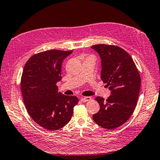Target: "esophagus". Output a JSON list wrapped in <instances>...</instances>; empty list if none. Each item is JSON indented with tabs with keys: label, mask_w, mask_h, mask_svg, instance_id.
<instances>
[{
	"label": "esophagus",
	"mask_w": 160,
	"mask_h": 160,
	"mask_svg": "<svg viewBox=\"0 0 160 160\" xmlns=\"http://www.w3.org/2000/svg\"><path fill=\"white\" fill-rule=\"evenodd\" d=\"M92 99L91 97H84V98H81V100L83 102H86V101H89Z\"/></svg>",
	"instance_id": "obj_1"
}]
</instances>
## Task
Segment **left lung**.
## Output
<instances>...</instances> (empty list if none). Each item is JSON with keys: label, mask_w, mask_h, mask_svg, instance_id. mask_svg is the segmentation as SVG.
Segmentation results:
<instances>
[{"label": "left lung", "mask_w": 160, "mask_h": 160, "mask_svg": "<svg viewBox=\"0 0 160 160\" xmlns=\"http://www.w3.org/2000/svg\"><path fill=\"white\" fill-rule=\"evenodd\" d=\"M101 59V78L111 90L104 100L97 97L100 109L93 115L94 122L103 128L113 129L124 124L136 107L141 77L135 62L128 52L116 45L99 44L91 47Z\"/></svg>", "instance_id": "left-lung-1"}]
</instances>
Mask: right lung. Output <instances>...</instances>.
<instances>
[{
  "mask_svg": "<svg viewBox=\"0 0 160 160\" xmlns=\"http://www.w3.org/2000/svg\"><path fill=\"white\" fill-rule=\"evenodd\" d=\"M72 51L52 49L31 56L24 67L21 89L31 118L42 128L54 131L69 123L79 99L58 93L62 62Z\"/></svg>",
  "mask_w": 160,
  "mask_h": 160,
  "instance_id": "1",
  "label": "right lung"
}]
</instances>
